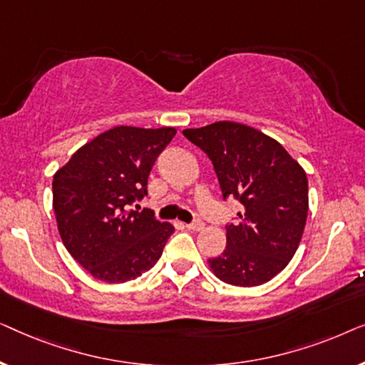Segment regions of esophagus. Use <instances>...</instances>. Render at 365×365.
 Segmentation results:
<instances>
[{"label":"esophagus","instance_id":"1","mask_svg":"<svg viewBox=\"0 0 365 365\" xmlns=\"http://www.w3.org/2000/svg\"><path fill=\"white\" fill-rule=\"evenodd\" d=\"M186 227L191 229V231H201V229L204 227V222L201 221V219H194L191 224H186Z\"/></svg>","mask_w":365,"mask_h":365}]
</instances>
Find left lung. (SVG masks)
Segmentation results:
<instances>
[{"mask_svg":"<svg viewBox=\"0 0 365 365\" xmlns=\"http://www.w3.org/2000/svg\"><path fill=\"white\" fill-rule=\"evenodd\" d=\"M182 134L211 159L224 201L241 204L236 222L226 224V249L209 266L232 286L271 281L296 254L306 226L304 169L276 139L246 124L217 121Z\"/></svg>","mask_w":365,"mask_h":365,"instance_id":"8db88e82","label":"left lung"}]
</instances>
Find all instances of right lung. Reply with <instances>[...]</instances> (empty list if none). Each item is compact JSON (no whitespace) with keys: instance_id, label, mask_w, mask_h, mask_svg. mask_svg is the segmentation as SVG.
Instances as JSON below:
<instances>
[{"instance_id":"1","label":"right lung","mask_w":365,"mask_h":365,"mask_svg":"<svg viewBox=\"0 0 365 365\" xmlns=\"http://www.w3.org/2000/svg\"><path fill=\"white\" fill-rule=\"evenodd\" d=\"M174 134V128H113L54 174L59 236L74 261L99 281L139 277L156 264L174 232L151 209H129L148 196L149 173Z\"/></svg>"}]
</instances>
